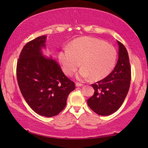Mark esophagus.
Segmentation results:
<instances>
[{"label":"esophagus","instance_id":"esophagus-1","mask_svg":"<svg viewBox=\"0 0 148 148\" xmlns=\"http://www.w3.org/2000/svg\"><path fill=\"white\" fill-rule=\"evenodd\" d=\"M83 84H81V83H78V82H77L76 84H75V86H76V87H81V86H83Z\"/></svg>","mask_w":148,"mask_h":148}]
</instances>
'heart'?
I'll return each instance as SVG.
<instances>
[{"instance_id":"heart-1","label":"heart","mask_w":148,"mask_h":148,"mask_svg":"<svg viewBox=\"0 0 148 148\" xmlns=\"http://www.w3.org/2000/svg\"><path fill=\"white\" fill-rule=\"evenodd\" d=\"M116 49L97 38L82 37L77 39L68 48L58 54L62 70L71 76L77 70L82 62V68L77 75L78 79H102L108 75L115 65Z\"/></svg>"}]
</instances>
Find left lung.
Returning a JSON list of instances; mask_svg holds the SVG:
<instances>
[{"mask_svg":"<svg viewBox=\"0 0 148 148\" xmlns=\"http://www.w3.org/2000/svg\"><path fill=\"white\" fill-rule=\"evenodd\" d=\"M119 59L114 70L103 79L92 86L94 94L88 100V104L99 115L107 116L121 106L129 92L131 71L128 52L120 42Z\"/></svg>","mask_w":148,"mask_h":148,"instance_id":"8db88e82","label":"left lung"}]
</instances>
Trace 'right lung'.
<instances>
[{
    "label": "right lung",
    "mask_w": 148,
    "mask_h": 148,
    "mask_svg": "<svg viewBox=\"0 0 148 148\" xmlns=\"http://www.w3.org/2000/svg\"><path fill=\"white\" fill-rule=\"evenodd\" d=\"M46 36L27 42L17 63V79L24 99L34 112L51 117L63 110L69 94L75 89L56 60L42 56Z\"/></svg>",
    "instance_id": "add662e5"
}]
</instances>
